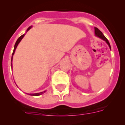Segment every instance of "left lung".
<instances>
[{
    "label": "left lung",
    "mask_w": 125,
    "mask_h": 125,
    "mask_svg": "<svg viewBox=\"0 0 125 125\" xmlns=\"http://www.w3.org/2000/svg\"><path fill=\"white\" fill-rule=\"evenodd\" d=\"M94 32H95V36H97V37H99L100 39H101L102 40H104V41H105L106 43L108 45V46H109L110 50H111V45L110 44H109V42L108 40V39L106 38L105 36L103 34V33H102L101 31H100L97 28H95V27L94 28Z\"/></svg>",
    "instance_id": "obj_1"
}]
</instances>
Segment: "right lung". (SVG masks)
<instances>
[{
    "mask_svg": "<svg viewBox=\"0 0 125 125\" xmlns=\"http://www.w3.org/2000/svg\"><path fill=\"white\" fill-rule=\"evenodd\" d=\"M31 28H32V26H30V27H29L27 29V30H26V32H28V31H29V30H30V29ZM26 33H25V34H26ZM25 34H23V35H22V36H21V37H19V39H17V41H16V43H15L14 48V50H13V52H12V57H11V68H12V56H13L14 54L15 51H16V49L17 48V46H18L19 43L21 42V40H22V39L23 38V37H24V36H25ZM46 91H43V92H40V93H34V94H28V95H32V96H38V95H41V94H43V93H45V92H46Z\"/></svg>",
    "mask_w": 125,
    "mask_h": 125,
    "instance_id": "1",
    "label": "right lung"
}]
</instances>
